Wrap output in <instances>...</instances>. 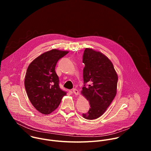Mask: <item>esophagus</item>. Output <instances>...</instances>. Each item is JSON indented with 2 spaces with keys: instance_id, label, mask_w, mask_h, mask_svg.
I'll return each instance as SVG.
<instances>
[{
  "instance_id": "1",
  "label": "esophagus",
  "mask_w": 151,
  "mask_h": 151,
  "mask_svg": "<svg viewBox=\"0 0 151 151\" xmlns=\"http://www.w3.org/2000/svg\"><path fill=\"white\" fill-rule=\"evenodd\" d=\"M73 93L75 94V95H76V96H78V94H79V91H78V90H77V89H76V88H74V89H73Z\"/></svg>"
}]
</instances>
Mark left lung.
<instances>
[{
    "label": "left lung",
    "mask_w": 151,
    "mask_h": 151,
    "mask_svg": "<svg viewBox=\"0 0 151 151\" xmlns=\"http://www.w3.org/2000/svg\"><path fill=\"white\" fill-rule=\"evenodd\" d=\"M84 85L81 94L90 103V108L82 116L87 119H95L107 110L117 91L118 75L111 61L100 51L85 48L83 55ZM88 83L87 87L85 84Z\"/></svg>",
    "instance_id": "obj_1"
}]
</instances>
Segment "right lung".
Wrapping results in <instances>:
<instances>
[{
    "mask_svg": "<svg viewBox=\"0 0 151 151\" xmlns=\"http://www.w3.org/2000/svg\"><path fill=\"white\" fill-rule=\"evenodd\" d=\"M69 51L53 49L36 58L27 69L24 85L27 96L35 108L48 115L59 106L66 93L60 89L55 68L59 59Z\"/></svg>",
    "mask_w": 151,
    "mask_h": 151,
    "instance_id": "1",
    "label": "right lung"
}]
</instances>
